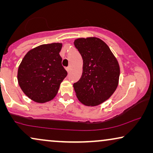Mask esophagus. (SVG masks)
I'll use <instances>...</instances> for the list:
<instances>
[{"label": "esophagus", "instance_id": "obj_1", "mask_svg": "<svg viewBox=\"0 0 153 153\" xmlns=\"http://www.w3.org/2000/svg\"><path fill=\"white\" fill-rule=\"evenodd\" d=\"M65 69H66L67 72H69L70 71V67H68V68H66Z\"/></svg>", "mask_w": 153, "mask_h": 153}]
</instances>
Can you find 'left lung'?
I'll return each instance as SVG.
<instances>
[{
	"label": "left lung",
	"mask_w": 153,
	"mask_h": 153,
	"mask_svg": "<svg viewBox=\"0 0 153 153\" xmlns=\"http://www.w3.org/2000/svg\"><path fill=\"white\" fill-rule=\"evenodd\" d=\"M74 44L83 58L82 75L73 85L76 97L84 105L97 106L118 87V62L108 45L97 37L79 38Z\"/></svg>",
	"instance_id": "left-lung-1"
}]
</instances>
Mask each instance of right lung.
Here are the masks:
<instances>
[{
    "label": "right lung",
    "mask_w": 153,
    "mask_h": 153,
    "mask_svg": "<svg viewBox=\"0 0 153 153\" xmlns=\"http://www.w3.org/2000/svg\"><path fill=\"white\" fill-rule=\"evenodd\" d=\"M61 43L42 45L26 54L19 66V85L25 95L38 103L51 101L68 75L62 65Z\"/></svg>",
    "instance_id": "add662e5"
}]
</instances>
